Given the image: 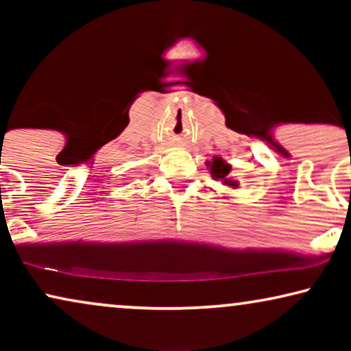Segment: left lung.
<instances>
[{
  "label": "left lung",
  "mask_w": 351,
  "mask_h": 351,
  "mask_svg": "<svg viewBox=\"0 0 351 351\" xmlns=\"http://www.w3.org/2000/svg\"><path fill=\"white\" fill-rule=\"evenodd\" d=\"M208 166H210V174H213L215 179L222 180L223 185H228V186H233V189H237L238 182L228 179V172L232 171V166L227 165L225 161H222V158L215 156L213 162H208Z\"/></svg>",
  "instance_id": "left-lung-1"
}]
</instances>
